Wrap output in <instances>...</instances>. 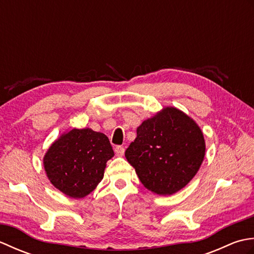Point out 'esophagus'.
Here are the masks:
<instances>
[{
  "instance_id": "obj_1",
  "label": "esophagus",
  "mask_w": 254,
  "mask_h": 254,
  "mask_svg": "<svg viewBox=\"0 0 254 254\" xmlns=\"http://www.w3.org/2000/svg\"><path fill=\"white\" fill-rule=\"evenodd\" d=\"M124 150H126V149H124L123 146H116L115 153H116L117 156H119V157H121V156L124 155Z\"/></svg>"
}]
</instances>
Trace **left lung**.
<instances>
[{
    "label": "left lung",
    "instance_id": "left-lung-1",
    "mask_svg": "<svg viewBox=\"0 0 254 254\" xmlns=\"http://www.w3.org/2000/svg\"><path fill=\"white\" fill-rule=\"evenodd\" d=\"M126 150L143 186L159 195H171L196 175L205 156L203 133L194 120L167 107L145 120Z\"/></svg>",
    "mask_w": 254,
    "mask_h": 254
}]
</instances>
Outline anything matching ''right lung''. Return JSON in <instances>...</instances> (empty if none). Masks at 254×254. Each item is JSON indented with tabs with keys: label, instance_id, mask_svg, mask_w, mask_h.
<instances>
[{
	"label": "right lung",
	"instance_id": "obj_1",
	"mask_svg": "<svg viewBox=\"0 0 254 254\" xmlns=\"http://www.w3.org/2000/svg\"><path fill=\"white\" fill-rule=\"evenodd\" d=\"M104 133L73 128L59 137L44 157L50 182L65 195L80 198L95 190L104 178L107 161L113 157Z\"/></svg>",
	"mask_w": 254,
	"mask_h": 254
}]
</instances>
